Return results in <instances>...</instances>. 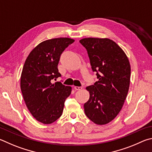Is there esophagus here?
Instances as JSON below:
<instances>
[{
  "label": "esophagus",
  "mask_w": 152,
  "mask_h": 152,
  "mask_svg": "<svg viewBox=\"0 0 152 152\" xmlns=\"http://www.w3.org/2000/svg\"><path fill=\"white\" fill-rule=\"evenodd\" d=\"M75 88V90H81V89H83V87H77V86H75L74 87Z\"/></svg>",
  "instance_id": "obj_1"
}]
</instances>
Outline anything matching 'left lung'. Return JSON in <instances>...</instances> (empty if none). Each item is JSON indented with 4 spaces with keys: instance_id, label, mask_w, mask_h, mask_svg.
Listing matches in <instances>:
<instances>
[{
    "instance_id": "left-lung-1",
    "label": "left lung",
    "mask_w": 152,
    "mask_h": 152,
    "mask_svg": "<svg viewBox=\"0 0 152 152\" xmlns=\"http://www.w3.org/2000/svg\"><path fill=\"white\" fill-rule=\"evenodd\" d=\"M80 43L87 49L98 81L86 87L89 99L85 113L97 125L110 123L118 115L128 93L131 66L126 53L110 39L85 38Z\"/></svg>"
}]
</instances>
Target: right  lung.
Returning a JSON list of instances; mask_svg holds the SVG:
<instances>
[{"label":"right lung","mask_w":152,"mask_h":152,"mask_svg":"<svg viewBox=\"0 0 152 152\" xmlns=\"http://www.w3.org/2000/svg\"><path fill=\"white\" fill-rule=\"evenodd\" d=\"M74 41L66 37L42 41L24 64L20 77L23 99L32 115L42 124H50L60 118L71 93V87L53 82L61 76L57 68L61 53Z\"/></svg>","instance_id":"add662e5"}]
</instances>
